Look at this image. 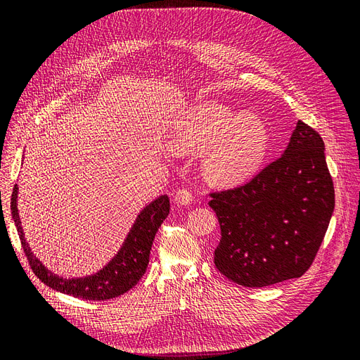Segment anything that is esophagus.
<instances>
[{
    "instance_id": "34e87169",
    "label": "esophagus",
    "mask_w": 360,
    "mask_h": 360,
    "mask_svg": "<svg viewBox=\"0 0 360 360\" xmlns=\"http://www.w3.org/2000/svg\"><path fill=\"white\" fill-rule=\"evenodd\" d=\"M174 200H176V202L181 204V205H188L192 202L193 197H192V192L189 189H177V192L174 193Z\"/></svg>"
}]
</instances>
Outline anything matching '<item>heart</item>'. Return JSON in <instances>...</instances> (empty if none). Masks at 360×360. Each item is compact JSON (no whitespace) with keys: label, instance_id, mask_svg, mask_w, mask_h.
Here are the masks:
<instances>
[{"label":"heart","instance_id":"b5f03b06","mask_svg":"<svg viewBox=\"0 0 360 360\" xmlns=\"http://www.w3.org/2000/svg\"><path fill=\"white\" fill-rule=\"evenodd\" d=\"M169 144L177 151L207 148V177L233 184L248 179L263 163L270 146V132L259 115L240 114L217 101H207L191 106L174 120Z\"/></svg>","mask_w":360,"mask_h":360}]
</instances>
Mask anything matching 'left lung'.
<instances>
[{
	"mask_svg": "<svg viewBox=\"0 0 360 360\" xmlns=\"http://www.w3.org/2000/svg\"><path fill=\"white\" fill-rule=\"evenodd\" d=\"M209 195L221 226L214 266L224 276L249 288L300 278L335 209L320 134L299 120L279 159L242 186Z\"/></svg>",
	"mask_w": 360,
	"mask_h": 360,
	"instance_id": "obj_1",
	"label": "left lung"
}]
</instances>
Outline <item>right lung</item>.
<instances>
[{"label": "right lung", "instance_id": "add662e5", "mask_svg": "<svg viewBox=\"0 0 360 360\" xmlns=\"http://www.w3.org/2000/svg\"><path fill=\"white\" fill-rule=\"evenodd\" d=\"M18 184H15L10 200V209H12L13 221L16 224V230L20 238V245L24 248L25 257L31 270L36 276L46 284L48 287L57 290L60 292L69 294V296L85 299V300H108L118 297L134 288L138 281L143 278L148 266L150 250L153 245L155 236L162 222L169 214V198L162 195L158 200L148 204L146 209L138 214V219L130 230L123 248L114 257V259L103 270L97 271L96 275L78 278V279H63L60 276L52 275L40 261L34 258L28 248V243L24 238L22 226H20L18 207Z\"/></svg>", "mask_w": 360, "mask_h": 360}]
</instances>
